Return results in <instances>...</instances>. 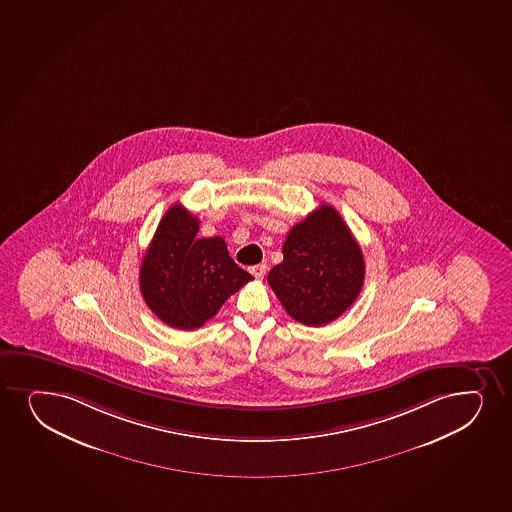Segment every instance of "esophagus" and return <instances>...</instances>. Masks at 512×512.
I'll return each mask as SVG.
<instances>
[{
  "label": "esophagus",
  "mask_w": 512,
  "mask_h": 512,
  "mask_svg": "<svg viewBox=\"0 0 512 512\" xmlns=\"http://www.w3.org/2000/svg\"><path fill=\"white\" fill-rule=\"evenodd\" d=\"M249 271L253 273V277L256 278V280H263V277H265L266 273V265L251 266Z\"/></svg>",
  "instance_id": "1"
}]
</instances>
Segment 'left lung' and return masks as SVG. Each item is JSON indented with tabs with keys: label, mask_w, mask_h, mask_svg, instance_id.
<instances>
[{
	"label": "left lung",
	"mask_w": 512,
	"mask_h": 512,
	"mask_svg": "<svg viewBox=\"0 0 512 512\" xmlns=\"http://www.w3.org/2000/svg\"><path fill=\"white\" fill-rule=\"evenodd\" d=\"M282 251L283 261L271 268L268 283L295 321L324 326L359 297L364 256L333 206L321 205L295 224Z\"/></svg>",
	"instance_id": "left-lung-1"
}]
</instances>
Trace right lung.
Segmentation results:
<instances>
[{"label": "right lung", "mask_w": 512, "mask_h": 512, "mask_svg": "<svg viewBox=\"0 0 512 512\" xmlns=\"http://www.w3.org/2000/svg\"><path fill=\"white\" fill-rule=\"evenodd\" d=\"M200 220L183 205L165 212L140 268L150 311L171 328H201L253 277L235 265L222 237L198 239Z\"/></svg>", "instance_id": "obj_1"}]
</instances>
